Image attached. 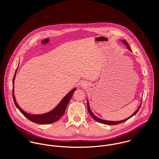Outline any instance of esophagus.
I'll return each mask as SVG.
<instances>
[{
	"instance_id": "1",
	"label": "esophagus",
	"mask_w": 159,
	"mask_h": 159,
	"mask_svg": "<svg viewBox=\"0 0 159 159\" xmlns=\"http://www.w3.org/2000/svg\"><path fill=\"white\" fill-rule=\"evenodd\" d=\"M86 83H84V82H83V83H81V86H83V87H84L85 86H86Z\"/></svg>"
}]
</instances>
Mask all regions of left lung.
<instances>
[{
  "mask_svg": "<svg viewBox=\"0 0 159 159\" xmlns=\"http://www.w3.org/2000/svg\"><path fill=\"white\" fill-rule=\"evenodd\" d=\"M121 41H122V42L124 44V45H125V46L129 49V51H132V50H131V49H130V46L129 45L128 43H127L125 40H122ZM87 101H88V102H87V104H88V111H89V113L90 114L91 117H92L94 120H95L96 121H97V122H100V123L103 124H106V125H117V124H120V123H122V122H125V121L131 118L132 116H134L135 114H136V113H137V112L138 111V110H139V108H140V107H141V103L140 105L139 106L138 108L136 110V111H135V112H134V113L133 114L132 116H130L129 117H128V118H127V119H124V120H119V121H111V120H103V119H100V118L97 117V116H95L93 114V113L92 112V111H91V108H90V107H89V103L88 100H87Z\"/></svg>",
  "mask_w": 159,
  "mask_h": 159,
  "instance_id": "obj_1",
  "label": "left lung"
}]
</instances>
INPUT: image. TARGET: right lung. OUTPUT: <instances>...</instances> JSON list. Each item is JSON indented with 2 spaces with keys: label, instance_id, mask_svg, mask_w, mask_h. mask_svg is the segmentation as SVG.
<instances>
[{
  "label": "right lung",
  "instance_id": "1",
  "mask_svg": "<svg viewBox=\"0 0 159 159\" xmlns=\"http://www.w3.org/2000/svg\"><path fill=\"white\" fill-rule=\"evenodd\" d=\"M17 70H18V68H16V70L15 71V75L13 78V91H12V92H13V101L15 102L16 107L18 108V109L29 120H30V121L34 122L35 123H37V124H52V123H54V122L57 121L65 113L68 102L70 100V99L71 98L74 92L76 91V88H74L71 91H70L63 98V99L61 101V102L57 105V107H55L52 110L50 111L49 112H48L46 113L42 114H31L27 113L23 110L20 108V107L18 105V104L16 102V100L15 99V94H14V81H15Z\"/></svg>",
  "mask_w": 159,
  "mask_h": 159
}]
</instances>
